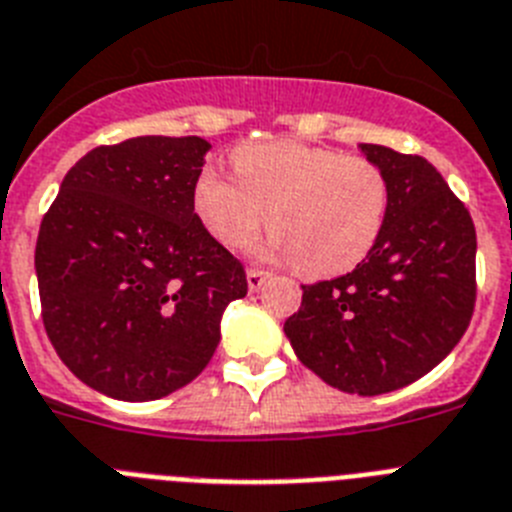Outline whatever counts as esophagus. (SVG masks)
Segmentation results:
<instances>
[{
  "instance_id": "1",
  "label": "esophagus",
  "mask_w": 512,
  "mask_h": 512,
  "mask_svg": "<svg viewBox=\"0 0 512 512\" xmlns=\"http://www.w3.org/2000/svg\"><path fill=\"white\" fill-rule=\"evenodd\" d=\"M268 278H270L268 270L255 268V265H252V268H247V286H249V291L260 289V286H263V283L268 281Z\"/></svg>"
}]
</instances>
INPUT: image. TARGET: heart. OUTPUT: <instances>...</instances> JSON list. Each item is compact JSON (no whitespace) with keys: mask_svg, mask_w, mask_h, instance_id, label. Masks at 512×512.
I'll use <instances>...</instances> for the list:
<instances>
[{"mask_svg":"<svg viewBox=\"0 0 512 512\" xmlns=\"http://www.w3.org/2000/svg\"><path fill=\"white\" fill-rule=\"evenodd\" d=\"M236 179L197 174L192 205L223 247L247 244L268 218L270 255L291 260L304 278H333L364 263L388 226V174L364 156L278 140L239 145Z\"/></svg>","mask_w":512,"mask_h":512,"instance_id":"heart-1","label":"heart"}]
</instances>
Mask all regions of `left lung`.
<instances>
[{
    "instance_id": "obj_1",
    "label": "left lung",
    "mask_w": 512,
    "mask_h": 512,
    "mask_svg": "<svg viewBox=\"0 0 512 512\" xmlns=\"http://www.w3.org/2000/svg\"><path fill=\"white\" fill-rule=\"evenodd\" d=\"M390 179L377 247L351 273L302 286L283 330L317 377L346 393L406 388L455 349L476 304V229L422 156L362 145Z\"/></svg>"
}]
</instances>
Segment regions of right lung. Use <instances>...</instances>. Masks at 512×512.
Instances as JSON below:
<instances>
[{"label":"right lung","instance_id":"1","mask_svg":"<svg viewBox=\"0 0 512 512\" xmlns=\"http://www.w3.org/2000/svg\"><path fill=\"white\" fill-rule=\"evenodd\" d=\"M203 137L98 145L67 171L36 242L46 336L75 377L119 401H156L210 362L244 265L192 205Z\"/></svg>","mask_w":512,"mask_h":512}]
</instances>
